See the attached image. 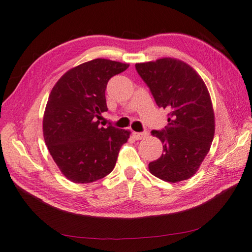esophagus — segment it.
Wrapping results in <instances>:
<instances>
[{"instance_id":"obj_1","label":"esophagus","mask_w":252,"mask_h":252,"mask_svg":"<svg viewBox=\"0 0 252 252\" xmlns=\"http://www.w3.org/2000/svg\"><path fill=\"white\" fill-rule=\"evenodd\" d=\"M132 134H133V136H134V138H135L136 140H142L143 138H145V136L147 135V132H146V131H143V132H133Z\"/></svg>"}]
</instances>
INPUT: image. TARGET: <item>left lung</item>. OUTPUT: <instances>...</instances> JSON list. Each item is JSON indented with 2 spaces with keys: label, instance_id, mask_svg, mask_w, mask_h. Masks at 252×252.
<instances>
[{
  "label": "left lung",
  "instance_id": "obj_1",
  "mask_svg": "<svg viewBox=\"0 0 252 252\" xmlns=\"http://www.w3.org/2000/svg\"><path fill=\"white\" fill-rule=\"evenodd\" d=\"M168 124L151 133L162 141L163 154L149 163L150 172L166 182L188 180L207 156L215 135V114L204 81L182 61L164 58L135 64Z\"/></svg>",
  "mask_w": 252,
  "mask_h": 252
}]
</instances>
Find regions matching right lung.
I'll use <instances>...</instances> for the list:
<instances>
[{
  "label": "right lung",
  "instance_id": "1",
  "mask_svg": "<svg viewBox=\"0 0 252 252\" xmlns=\"http://www.w3.org/2000/svg\"><path fill=\"white\" fill-rule=\"evenodd\" d=\"M128 67L95 59L67 71L51 90L43 120L44 140L60 170L73 183H91L109 174L129 139V131L101 127L98 121L108 110V81Z\"/></svg>",
  "mask_w": 252,
  "mask_h": 252
}]
</instances>
